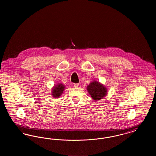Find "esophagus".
I'll return each mask as SVG.
<instances>
[{"mask_svg":"<svg viewBox=\"0 0 156 156\" xmlns=\"http://www.w3.org/2000/svg\"><path fill=\"white\" fill-rule=\"evenodd\" d=\"M79 85H80L79 83H74V87H75V88H77Z\"/></svg>","mask_w":156,"mask_h":156,"instance_id":"34e87169","label":"esophagus"}]
</instances>
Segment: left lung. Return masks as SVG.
Masks as SVG:
<instances>
[{
    "label": "left lung",
    "mask_w": 156,
    "mask_h": 156,
    "mask_svg": "<svg viewBox=\"0 0 156 156\" xmlns=\"http://www.w3.org/2000/svg\"><path fill=\"white\" fill-rule=\"evenodd\" d=\"M87 90L89 95L95 101L103 99L108 94L107 87L97 80L91 82L87 87Z\"/></svg>",
    "instance_id": "8db88e82"
}]
</instances>
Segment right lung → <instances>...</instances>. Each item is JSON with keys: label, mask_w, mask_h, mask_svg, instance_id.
I'll list each match as a JSON object with an SVG mask.
<instances>
[{"label": "right lung", "mask_w": 156, "mask_h": 156, "mask_svg": "<svg viewBox=\"0 0 156 156\" xmlns=\"http://www.w3.org/2000/svg\"><path fill=\"white\" fill-rule=\"evenodd\" d=\"M65 89V85L61 83H58L52 87L51 94L52 97L55 98H59V97L62 94Z\"/></svg>", "instance_id": "obj_1"}]
</instances>
